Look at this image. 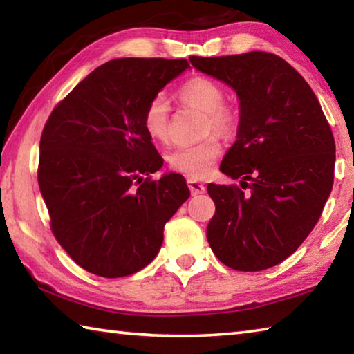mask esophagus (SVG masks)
Here are the masks:
<instances>
[{"instance_id": "obj_1", "label": "esophagus", "mask_w": 354, "mask_h": 354, "mask_svg": "<svg viewBox=\"0 0 354 354\" xmlns=\"http://www.w3.org/2000/svg\"><path fill=\"white\" fill-rule=\"evenodd\" d=\"M187 185H189V189L192 192V195H198V194H203V192L206 190L205 184L200 183L198 179H194V178L187 179Z\"/></svg>"}]
</instances>
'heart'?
I'll use <instances>...</instances> for the list:
<instances>
[{
  "label": "heart",
  "instance_id": "b5f03b06",
  "mask_svg": "<svg viewBox=\"0 0 354 354\" xmlns=\"http://www.w3.org/2000/svg\"><path fill=\"white\" fill-rule=\"evenodd\" d=\"M178 98L184 104L206 113V131H215L227 136L236 127V111L223 104V88L217 81L207 76H194L178 88ZM149 139L165 143L170 136L169 103L164 97H154L147 104L142 117ZM221 153V143L215 136L195 145H183L169 154V164L175 171L190 178H203L214 170Z\"/></svg>",
  "mask_w": 354,
  "mask_h": 354
}]
</instances>
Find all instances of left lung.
Here are the masks:
<instances>
[{
  "instance_id": "obj_1",
  "label": "left lung",
  "mask_w": 354,
  "mask_h": 354,
  "mask_svg": "<svg viewBox=\"0 0 354 354\" xmlns=\"http://www.w3.org/2000/svg\"><path fill=\"white\" fill-rule=\"evenodd\" d=\"M237 93V137L220 171L237 185L209 184L214 254L239 272L287 259L319 221L334 183L335 143L319 100L298 71L272 53L189 57Z\"/></svg>"
}]
</instances>
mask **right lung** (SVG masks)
I'll return each mask as SVG.
<instances>
[{"label": "right lung", "instance_id": "1", "mask_svg": "<svg viewBox=\"0 0 354 354\" xmlns=\"http://www.w3.org/2000/svg\"><path fill=\"white\" fill-rule=\"evenodd\" d=\"M189 68L185 59H113L59 103L40 137L39 187L53 234L84 270L122 278L159 253L164 226L190 192L143 128L147 104ZM147 178H145V176Z\"/></svg>", "mask_w": 354, "mask_h": 354}]
</instances>
